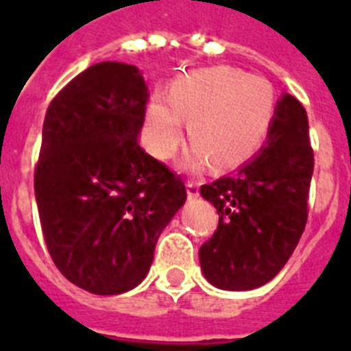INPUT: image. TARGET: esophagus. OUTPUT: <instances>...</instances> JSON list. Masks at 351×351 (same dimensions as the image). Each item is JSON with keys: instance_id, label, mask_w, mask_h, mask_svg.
Masks as SVG:
<instances>
[{"instance_id": "obj_1", "label": "esophagus", "mask_w": 351, "mask_h": 351, "mask_svg": "<svg viewBox=\"0 0 351 351\" xmlns=\"http://www.w3.org/2000/svg\"><path fill=\"white\" fill-rule=\"evenodd\" d=\"M186 186H188V197H190V198H197L198 195H200V182H198V181H193V179H190Z\"/></svg>"}]
</instances>
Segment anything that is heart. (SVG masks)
I'll return each instance as SVG.
<instances>
[{"label":"heart","mask_w":351,"mask_h":351,"mask_svg":"<svg viewBox=\"0 0 351 351\" xmlns=\"http://www.w3.org/2000/svg\"><path fill=\"white\" fill-rule=\"evenodd\" d=\"M274 89L262 77L228 66L209 68L179 79L172 96L154 95L147 108L144 141L167 160L184 137L183 119L195 147L186 165L230 169L246 161L267 137L274 119Z\"/></svg>","instance_id":"heart-1"}]
</instances>
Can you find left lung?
Segmentation results:
<instances>
[{
	"instance_id": "1",
	"label": "left lung",
	"mask_w": 351,
	"mask_h": 351,
	"mask_svg": "<svg viewBox=\"0 0 351 351\" xmlns=\"http://www.w3.org/2000/svg\"><path fill=\"white\" fill-rule=\"evenodd\" d=\"M308 114L285 95L267 142L237 172L200 186L218 228L200 246L204 276L223 290H253L283 269L308 221L313 147Z\"/></svg>"
}]
</instances>
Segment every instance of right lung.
<instances>
[{"mask_svg":"<svg viewBox=\"0 0 351 351\" xmlns=\"http://www.w3.org/2000/svg\"><path fill=\"white\" fill-rule=\"evenodd\" d=\"M147 86L132 64L89 66L54 96L35 167L49 255L96 295L137 287L186 200L181 176L138 145Z\"/></svg>","mask_w":351,"mask_h":351,"instance_id":"obj_1","label":"right lung"}]
</instances>
